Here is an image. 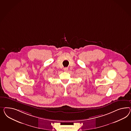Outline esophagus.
Here are the masks:
<instances>
[{"label":"esophagus","mask_w":131,"mask_h":131,"mask_svg":"<svg viewBox=\"0 0 131 131\" xmlns=\"http://www.w3.org/2000/svg\"><path fill=\"white\" fill-rule=\"evenodd\" d=\"M64 71H68V68L67 67L64 68Z\"/></svg>","instance_id":"obj_1"}]
</instances>
